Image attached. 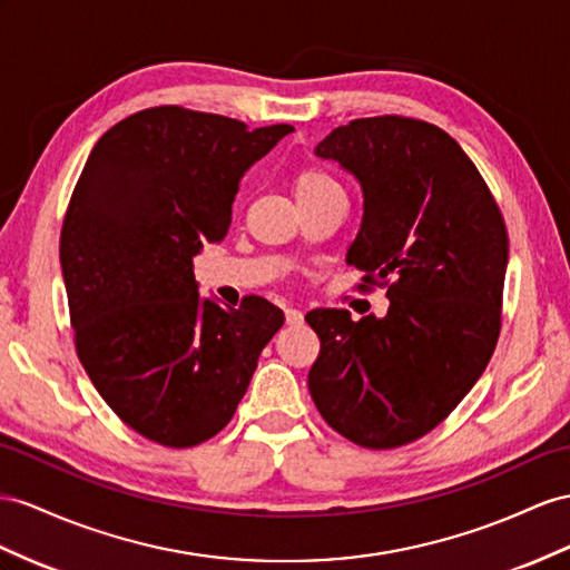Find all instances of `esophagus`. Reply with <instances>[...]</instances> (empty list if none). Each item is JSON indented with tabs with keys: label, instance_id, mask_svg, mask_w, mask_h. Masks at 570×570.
Listing matches in <instances>:
<instances>
[{
	"label": "esophagus",
	"instance_id": "esophagus-1",
	"mask_svg": "<svg viewBox=\"0 0 570 570\" xmlns=\"http://www.w3.org/2000/svg\"><path fill=\"white\" fill-rule=\"evenodd\" d=\"M284 315H286V325H303V313L301 311L286 308Z\"/></svg>",
	"mask_w": 570,
	"mask_h": 570
}]
</instances>
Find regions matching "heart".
Masks as SVG:
<instances>
[{
    "label": "heart",
    "instance_id": "b5f03b06",
    "mask_svg": "<svg viewBox=\"0 0 570 570\" xmlns=\"http://www.w3.org/2000/svg\"><path fill=\"white\" fill-rule=\"evenodd\" d=\"M291 187H294V195H296L298 207H301V204H308V202L320 199V197H325V195L342 193L340 183L334 180L327 170L317 168V166H303V168H298L296 175H294V183H291Z\"/></svg>",
    "mask_w": 570,
    "mask_h": 570
}]
</instances>
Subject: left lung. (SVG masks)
Segmentation results:
<instances>
[{"instance_id":"8db88e82","label":"left lung","mask_w":570,"mask_h":570,"mask_svg":"<svg viewBox=\"0 0 570 570\" xmlns=\"http://www.w3.org/2000/svg\"><path fill=\"white\" fill-rule=\"evenodd\" d=\"M363 189L346 262L361 291L385 288L383 317L315 308L311 397L346 441L390 450L433 431L484 373L501 334L508 230L489 185L441 127L358 118L315 149Z\"/></svg>"}]
</instances>
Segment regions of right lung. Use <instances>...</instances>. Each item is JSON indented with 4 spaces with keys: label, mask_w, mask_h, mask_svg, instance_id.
I'll list each match as a JSON object with an SVG mask.
<instances>
[{
    "label": "right lung",
    "mask_w": 570,
    "mask_h": 570,
    "mask_svg": "<svg viewBox=\"0 0 570 570\" xmlns=\"http://www.w3.org/2000/svg\"><path fill=\"white\" fill-rule=\"evenodd\" d=\"M288 132L146 108L96 141L71 193L60 262L77 356L110 410L158 445L222 431L284 325L262 296L202 301L193 257L226 238L243 173Z\"/></svg>",
    "instance_id": "obj_1"
}]
</instances>
